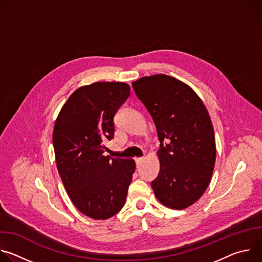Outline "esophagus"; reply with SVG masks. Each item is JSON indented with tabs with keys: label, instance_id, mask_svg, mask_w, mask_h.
I'll return each mask as SVG.
<instances>
[{
	"label": "esophagus",
	"instance_id": "esophagus-1",
	"mask_svg": "<svg viewBox=\"0 0 262 262\" xmlns=\"http://www.w3.org/2000/svg\"><path fill=\"white\" fill-rule=\"evenodd\" d=\"M135 161H136V164H137V166H140V165L142 164V162L144 161V158H137Z\"/></svg>",
	"mask_w": 262,
	"mask_h": 262
}]
</instances>
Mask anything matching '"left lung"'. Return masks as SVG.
<instances>
[{
    "label": "left lung",
    "instance_id": "1",
    "mask_svg": "<svg viewBox=\"0 0 262 262\" xmlns=\"http://www.w3.org/2000/svg\"><path fill=\"white\" fill-rule=\"evenodd\" d=\"M133 88L151 115L161 142L160 172L151 181L155 195L165 206L186 208L204 194L214 168L208 112L190 86L166 74L141 78Z\"/></svg>",
    "mask_w": 262,
    "mask_h": 262
}]
</instances>
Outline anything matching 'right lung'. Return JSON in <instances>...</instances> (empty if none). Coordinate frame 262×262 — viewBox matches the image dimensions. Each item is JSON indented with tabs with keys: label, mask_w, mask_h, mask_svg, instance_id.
I'll list each match as a JSON object with an SVG mask.
<instances>
[{
	"label": "right lung",
	"mask_w": 262,
	"mask_h": 262,
	"mask_svg": "<svg viewBox=\"0 0 262 262\" xmlns=\"http://www.w3.org/2000/svg\"><path fill=\"white\" fill-rule=\"evenodd\" d=\"M129 93L125 83L83 86L55 123L53 144L64 188L74 206L94 220H106L123 207L136 169L134 160L104 155V143L114 138V116Z\"/></svg>",
	"instance_id": "1"
}]
</instances>
